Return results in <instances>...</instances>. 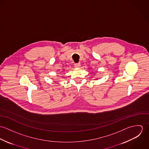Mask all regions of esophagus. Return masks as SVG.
<instances>
[{"instance_id":"obj_1","label":"esophagus","mask_w":149,"mask_h":149,"mask_svg":"<svg viewBox=\"0 0 149 149\" xmlns=\"http://www.w3.org/2000/svg\"><path fill=\"white\" fill-rule=\"evenodd\" d=\"M80 63H76V64H74V66L76 67V68H80Z\"/></svg>"}]
</instances>
